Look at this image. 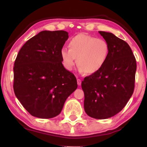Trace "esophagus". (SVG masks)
Segmentation results:
<instances>
[{
	"label": "esophagus",
	"instance_id": "esophagus-1",
	"mask_svg": "<svg viewBox=\"0 0 147 147\" xmlns=\"http://www.w3.org/2000/svg\"><path fill=\"white\" fill-rule=\"evenodd\" d=\"M77 84H78V86H81L82 81H81L80 79H78V80H77Z\"/></svg>",
	"mask_w": 147,
	"mask_h": 147
}]
</instances>
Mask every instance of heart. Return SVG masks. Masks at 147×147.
Here are the masks:
<instances>
[{
  "mask_svg": "<svg viewBox=\"0 0 147 147\" xmlns=\"http://www.w3.org/2000/svg\"><path fill=\"white\" fill-rule=\"evenodd\" d=\"M69 47L60 51L63 65L69 71L73 70L77 58L80 71L94 74L100 70L108 58L109 46L104 39L80 34L70 39Z\"/></svg>",
  "mask_w": 147,
  "mask_h": 147,
  "instance_id": "heart-1",
  "label": "heart"
}]
</instances>
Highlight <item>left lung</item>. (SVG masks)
Returning <instances> with one entry per match:
<instances>
[{
  "label": "left lung",
  "mask_w": 147,
  "mask_h": 147,
  "mask_svg": "<svg viewBox=\"0 0 147 147\" xmlns=\"http://www.w3.org/2000/svg\"><path fill=\"white\" fill-rule=\"evenodd\" d=\"M109 46L106 63L82 82L84 109L94 119H105L124 108L134 93L136 60L128 44L109 32L99 31Z\"/></svg>",
  "instance_id": "8db88e82"
}]
</instances>
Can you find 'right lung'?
I'll return each instance as SVG.
<instances>
[{
  "label": "right lung",
  "instance_id": "right-lung-1",
  "mask_svg": "<svg viewBox=\"0 0 147 147\" xmlns=\"http://www.w3.org/2000/svg\"><path fill=\"white\" fill-rule=\"evenodd\" d=\"M69 38L63 30L42 31L20 50L13 67V90L30 114L50 119L58 115L78 85L62 64L60 51Z\"/></svg>",
  "mask_w": 147,
  "mask_h": 147
}]
</instances>
